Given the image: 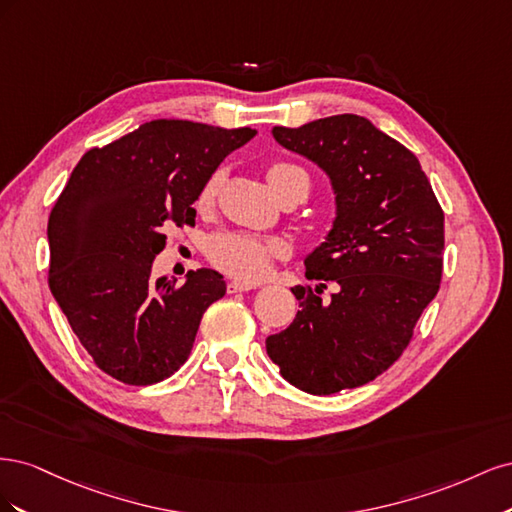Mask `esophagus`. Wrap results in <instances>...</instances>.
Instances as JSON below:
<instances>
[{"instance_id": "34e87169", "label": "esophagus", "mask_w": 512, "mask_h": 512, "mask_svg": "<svg viewBox=\"0 0 512 512\" xmlns=\"http://www.w3.org/2000/svg\"><path fill=\"white\" fill-rule=\"evenodd\" d=\"M228 294H237V292H245V290H254L256 284H247V282H230L228 286Z\"/></svg>"}]
</instances>
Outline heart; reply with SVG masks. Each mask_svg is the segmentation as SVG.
Masks as SVG:
<instances>
[{
  "instance_id": "b5f03b06",
  "label": "heart",
  "mask_w": 512,
  "mask_h": 512,
  "mask_svg": "<svg viewBox=\"0 0 512 512\" xmlns=\"http://www.w3.org/2000/svg\"><path fill=\"white\" fill-rule=\"evenodd\" d=\"M267 181L269 188L275 196H280L286 188L294 183H301L305 196L309 192V179L303 168L288 164V162H277L269 166L267 170ZM218 188V175L211 177L205 188L200 190L198 205L205 207L211 203V198ZM288 252L286 241L277 237H256L247 235V232H220L209 239L207 243V256L220 271L241 277V280H260L271 267L273 258H282Z\"/></svg>"
}]
</instances>
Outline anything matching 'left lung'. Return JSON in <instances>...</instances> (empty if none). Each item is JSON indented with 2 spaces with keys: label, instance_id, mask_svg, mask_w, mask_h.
Segmentation results:
<instances>
[{
  "label": "left lung",
  "instance_id": "1",
  "mask_svg": "<svg viewBox=\"0 0 512 512\" xmlns=\"http://www.w3.org/2000/svg\"><path fill=\"white\" fill-rule=\"evenodd\" d=\"M331 181L335 218L305 256L299 312L267 337L269 359L297 389L331 395L378 378L406 350L442 280L444 213L416 156L359 115L271 130ZM327 283L336 290L321 299Z\"/></svg>",
  "mask_w": 512,
  "mask_h": 512
}]
</instances>
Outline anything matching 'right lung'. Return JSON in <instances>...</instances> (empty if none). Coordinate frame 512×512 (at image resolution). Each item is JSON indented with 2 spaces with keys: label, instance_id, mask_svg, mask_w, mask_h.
I'll use <instances>...</instances> for the list:
<instances>
[{
  "label": "right lung",
  "instance_id": "1",
  "mask_svg": "<svg viewBox=\"0 0 512 512\" xmlns=\"http://www.w3.org/2000/svg\"><path fill=\"white\" fill-rule=\"evenodd\" d=\"M256 130L156 119L74 166L51 211L49 286L96 365L126 384H153L185 363L205 309L224 297L213 269L185 282L151 277L164 226L194 224L200 190Z\"/></svg>",
  "mask_w": 512,
  "mask_h": 512
}]
</instances>
